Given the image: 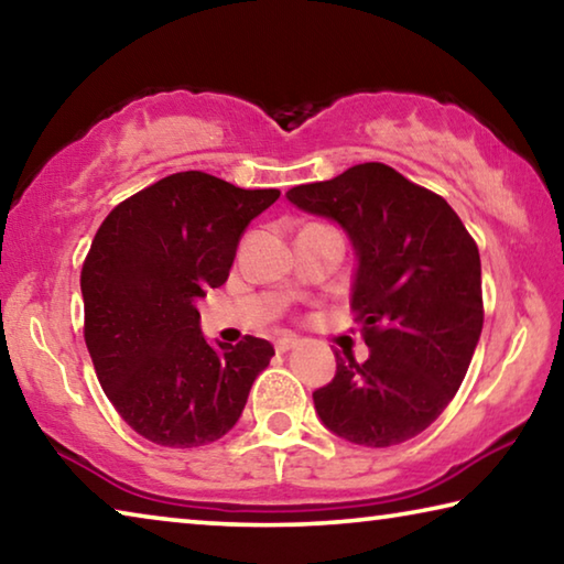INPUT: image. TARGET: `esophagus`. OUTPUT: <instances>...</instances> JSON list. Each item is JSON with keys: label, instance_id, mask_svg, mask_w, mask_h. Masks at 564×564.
<instances>
[{"label": "esophagus", "instance_id": "obj_1", "mask_svg": "<svg viewBox=\"0 0 564 564\" xmlns=\"http://www.w3.org/2000/svg\"><path fill=\"white\" fill-rule=\"evenodd\" d=\"M300 345V337H294V335H284V337H280V339H276V352H290V349L292 347H297Z\"/></svg>", "mask_w": 564, "mask_h": 564}]
</instances>
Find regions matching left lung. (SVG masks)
I'll return each instance as SVG.
<instances>
[{"label": "left lung", "instance_id": "left-lung-1", "mask_svg": "<svg viewBox=\"0 0 564 564\" xmlns=\"http://www.w3.org/2000/svg\"><path fill=\"white\" fill-rule=\"evenodd\" d=\"M337 221L355 249L349 304L369 357H337L312 394L322 424L362 447H392L435 422L463 384L482 332V267L463 219L435 192L380 162L288 192Z\"/></svg>", "mask_w": 564, "mask_h": 564}]
</instances>
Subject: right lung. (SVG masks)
I'll use <instances>...</instances> for the list:
<instances>
[{
	"mask_svg": "<svg viewBox=\"0 0 564 564\" xmlns=\"http://www.w3.org/2000/svg\"><path fill=\"white\" fill-rule=\"evenodd\" d=\"M276 189L170 174L109 212L82 267L85 339L99 384L137 435L202 447L242 414L274 347L209 345L197 302L227 282L237 245Z\"/></svg>",
	"mask_w": 564,
	"mask_h": 564,
	"instance_id": "obj_1",
	"label": "right lung"
}]
</instances>
